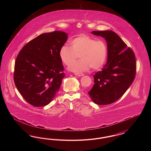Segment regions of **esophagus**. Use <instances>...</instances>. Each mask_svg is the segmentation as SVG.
<instances>
[{
    "label": "esophagus",
    "mask_w": 151,
    "mask_h": 151,
    "mask_svg": "<svg viewBox=\"0 0 151 151\" xmlns=\"http://www.w3.org/2000/svg\"><path fill=\"white\" fill-rule=\"evenodd\" d=\"M75 75L76 76H79V77L84 76V74H83V73H75Z\"/></svg>",
    "instance_id": "esophagus-1"
}]
</instances>
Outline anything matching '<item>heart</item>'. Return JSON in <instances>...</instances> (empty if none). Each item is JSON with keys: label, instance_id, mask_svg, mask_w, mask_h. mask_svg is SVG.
Segmentation results:
<instances>
[{"label": "heart", "instance_id": "obj_1", "mask_svg": "<svg viewBox=\"0 0 151 151\" xmlns=\"http://www.w3.org/2000/svg\"><path fill=\"white\" fill-rule=\"evenodd\" d=\"M80 35L71 41V47L64 45L59 50V57L62 62L69 65L80 56L82 59L69 67L73 72H83L91 67L98 70L105 65L108 57V47L102 40Z\"/></svg>", "mask_w": 151, "mask_h": 151}]
</instances>
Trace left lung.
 <instances>
[{
    "label": "left lung",
    "mask_w": 151,
    "mask_h": 151,
    "mask_svg": "<svg viewBox=\"0 0 151 151\" xmlns=\"http://www.w3.org/2000/svg\"><path fill=\"white\" fill-rule=\"evenodd\" d=\"M105 38L108 45L107 63L93 76L94 85L88 92L96 104H112L120 99L134 81L137 63L135 54L115 32L93 31Z\"/></svg>",
    "instance_id": "obj_1"
}]
</instances>
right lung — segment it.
<instances>
[{"label": "right lung", "mask_w": 151, "mask_h": 151, "mask_svg": "<svg viewBox=\"0 0 151 151\" xmlns=\"http://www.w3.org/2000/svg\"><path fill=\"white\" fill-rule=\"evenodd\" d=\"M67 40L63 32L43 33L20 51L14 63V84L29 104L46 106L58 92L65 76L59 52Z\"/></svg>", "instance_id": "1"}]
</instances>
